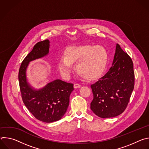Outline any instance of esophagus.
<instances>
[{
	"label": "esophagus",
	"mask_w": 149,
	"mask_h": 149,
	"mask_svg": "<svg viewBox=\"0 0 149 149\" xmlns=\"http://www.w3.org/2000/svg\"><path fill=\"white\" fill-rule=\"evenodd\" d=\"M81 87V85L78 84H75L74 85V88H80Z\"/></svg>",
	"instance_id": "esophagus-1"
}]
</instances>
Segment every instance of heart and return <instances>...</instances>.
<instances>
[{"instance_id":"b5f03b06","label":"heart","mask_w":149,"mask_h":149,"mask_svg":"<svg viewBox=\"0 0 149 149\" xmlns=\"http://www.w3.org/2000/svg\"><path fill=\"white\" fill-rule=\"evenodd\" d=\"M108 61L105 49L99 45H81L71 46L63 52V57L58 60V67L64 77L71 73V65L85 79L93 81L98 78L104 72Z\"/></svg>"}]
</instances>
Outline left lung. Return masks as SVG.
<instances>
[{
	"mask_svg": "<svg viewBox=\"0 0 149 149\" xmlns=\"http://www.w3.org/2000/svg\"><path fill=\"white\" fill-rule=\"evenodd\" d=\"M134 86L133 63L117 44L112 66L104 76L91 85L93 112L101 118L114 117L126 109Z\"/></svg>",
	"mask_w": 149,
	"mask_h": 149,
	"instance_id": "1",
	"label": "left lung"
}]
</instances>
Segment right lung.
Segmentation results:
<instances>
[{
  "instance_id": "right-lung-1",
  "label": "right lung",
  "mask_w": 149,
  "mask_h": 149,
  "mask_svg": "<svg viewBox=\"0 0 149 149\" xmlns=\"http://www.w3.org/2000/svg\"><path fill=\"white\" fill-rule=\"evenodd\" d=\"M49 41L38 42L21 63L19 82L24 103L31 113L38 120L52 123L62 118L67 112L70 96L74 84L55 79L42 88L36 90L27 81L26 70L31 61L41 58L49 54Z\"/></svg>"
}]
</instances>
